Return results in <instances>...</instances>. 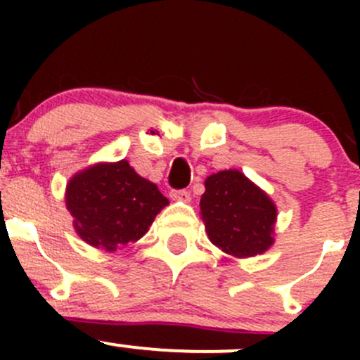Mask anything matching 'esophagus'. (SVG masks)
Instances as JSON below:
<instances>
[{"label": "esophagus", "mask_w": 360, "mask_h": 360, "mask_svg": "<svg viewBox=\"0 0 360 360\" xmlns=\"http://www.w3.org/2000/svg\"><path fill=\"white\" fill-rule=\"evenodd\" d=\"M170 198H172V200H179V202H190L191 195L188 190H170Z\"/></svg>", "instance_id": "obj_1"}]
</instances>
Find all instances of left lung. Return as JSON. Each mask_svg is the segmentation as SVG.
Listing matches in <instances>:
<instances>
[{
    "label": "left lung",
    "instance_id": "obj_1",
    "mask_svg": "<svg viewBox=\"0 0 360 360\" xmlns=\"http://www.w3.org/2000/svg\"><path fill=\"white\" fill-rule=\"evenodd\" d=\"M200 214L210 242L231 256H256L274 244L277 209L238 170L207 177Z\"/></svg>",
    "mask_w": 360,
    "mask_h": 360
}]
</instances>
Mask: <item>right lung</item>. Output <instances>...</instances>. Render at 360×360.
<instances>
[{
	"instance_id": "1",
	"label": "right lung",
	"mask_w": 360,
	"mask_h": 360,
	"mask_svg": "<svg viewBox=\"0 0 360 360\" xmlns=\"http://www.w3.org/2000/svg\"><path fill=\"white\" fill-rule=\"evenodd\" d=\"M167 203L157 184L136 174L127 160L76 174L66 191L78 235L104 250L139 240Z\"/></svg>"
}]
</instances>
